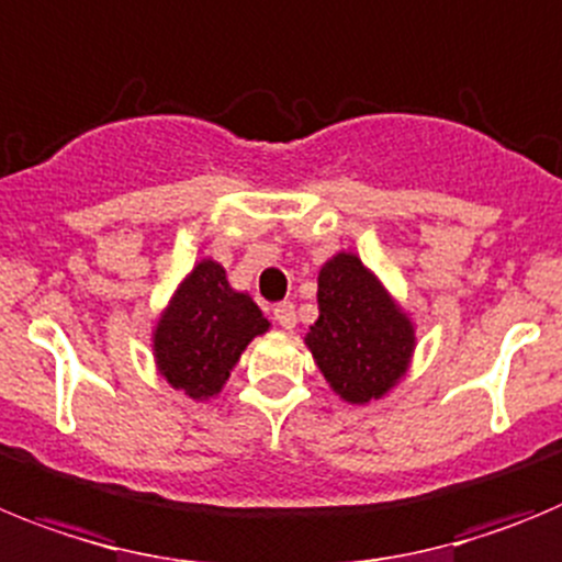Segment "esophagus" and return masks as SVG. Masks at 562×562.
<instances>
[{"label":"esophagus","instance_id":"1","mask_svg":"<svg viewBox=\"0 0 562 562\" xmlns=\"http://www.w3.org/2000/svg\"><path fill=\"white\" fill-rule=\"evenodd\" d=\"M274 322L280 325L282 330H294L296 328V311L291 302H282L274 308Z\"/></svg>","mask_w":562,"mask_h":562}]
</instances>
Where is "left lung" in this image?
Returning <instances> with one entry per match:
<instances>
[{
    "mask_svg": "<svg viewBox=\"0 0 562 562\" xmlns=\"http://www.w3.org/2000/svg\"><path fill=\"white\" fill-rule=\"evenodd\" d=\"M319 319L305 345L336 396L368 404L387 396L409 370L416 325L356 254L339 251L319 268Z\"/></svg>",
    "mask_w": 562,
    "mask_h": 562,
    "instance_id": "8db88e82",
    "label": "left lung"
}]
</instances>
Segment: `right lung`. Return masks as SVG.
Returning <instances> with one entry per match:
<instances>
[{"instance_id": "right-lung-1", "label": "right lung", "mask_w": 562, "mask_h": 562, "mask_svg": "<svg viewBox=\"0 0 562 562\" xmlns=\"http://www.w3.org/2000/svg\"><path fill=\"white\" fill-rule=\"evenodd\" d=\"M271 322L257 302L228 285L226 268L200 260L183 277L153 330L155 368L194 402L217 396L254 336Z\"/></svg>"}]
</instances>
